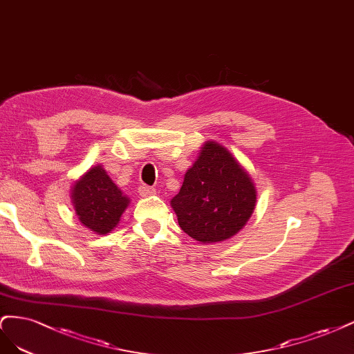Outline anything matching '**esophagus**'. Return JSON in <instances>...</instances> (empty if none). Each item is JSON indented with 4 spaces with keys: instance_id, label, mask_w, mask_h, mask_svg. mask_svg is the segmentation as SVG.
Here are the masks:
<instances>
[{
    "instance_id": "1",
    "label": "esophagus",
    "mask_w": 354,
    "mask_h": 354,
    "mask_svg": "<svg viewBox=\"0 0 354 354\" xmlns=\"http://www.w3.org/2000/svg\"><path fill=\"white\" fill-rule=\"evenodd\" d=\"M138 192H140V196H141V197H151V196H154V194H156V189H154V188H151V187L142 185V187H140Z\"/></svg>"
}]
</instances>
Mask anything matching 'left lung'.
<instances>
[{"label":"left lung","mask_w":354,"mask_h":354,"mask_svg":"<svg viewBox=\"0 0 354 354\" xmlns=\"http://www.w3.org/2000/svg\"><path fill=\"white\" fill-rule=\"evenodd\" d=\"M256 203L257 189L244 166L222 144L206 141L170 206L182 231L213 244L241 231Z\"/></svg>","instance_id":"obj_1"}]
</instances>
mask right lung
Listing matches in <instances>:
<instances>
[{
    "instance_id": "add662e5",
    "label": "right lung",
    "mask_w": 354,
    "mask_h": 354,
    "mask_svg": "<svg viewBox=\"0 0 354 354\" xmlns=\"http://www.w3.org/2000/svg\"><path fill=\"white\" fill-rule=\"evenodd\" d=\"M71 197L79 222L97 235L115 230L131 203L102 165L93 166L73 182Z\"/></svg>"
}]
</instances>
